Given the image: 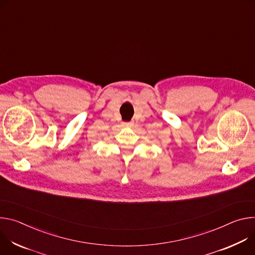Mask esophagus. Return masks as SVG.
I'll return each instance as SVG.
<instances>
[{
  "label": "esophagus",
  "mask_w": 255,
  "mask_h": 255,
  "mask_svg": "<svg viewBox=\"0 0 255 255\" xmlns=\"http://www.w3.org/2000/svg\"><path fill=\"white\" fill-rule=\"evenodd\" d=\"M133 126H134V123H133V122L125 123V127H127V128H133Z\"/></svg>",
  "instance_id": "obj_1"
}]
</instances>
